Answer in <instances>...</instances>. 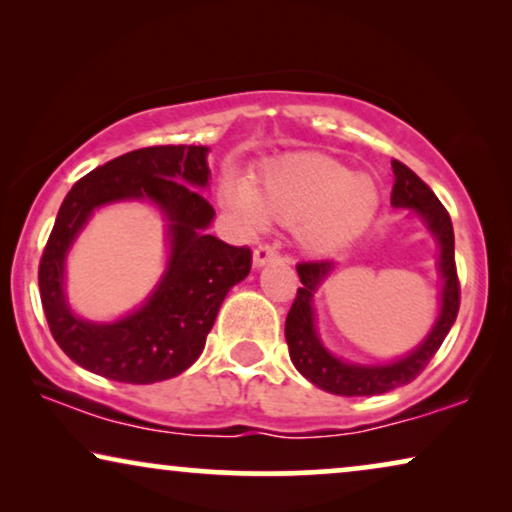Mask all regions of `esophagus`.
Masks as SVG:
<instances>
[{
    "label": "esophagus",
    "instance_id": "1",
    "mask_svg": "<svg viewBox=\"0 0 512 512\" xmlns=\"http://www.w3.org/2000/svg\"><path fill=\"white\" fill-rule=\"evenodd\" d=\"M279 258H282V254H279L272 244H261V247L254 251V268H263V265L275 263Z\"/></svg>",
    "mask_w": 512,
    "mask_h": 512
}]
</instances>
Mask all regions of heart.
I'll use <instances>...</instances> for the list:
<instances>
[{
	"instance_id": "1",
	"label": "heart",
	"mask_w": 512,
	"mask_h": 512,
	"mask_svg": "<svg viewBox=\"0 0 512 512\" xmlns=\"http://www.w3.org/2000/svg\"><path fill=\"white\" fill-rule=\"evenodd\" d=\"M221 200L249 226L270 219L300 223V240L319 256H333L359 240L380 207V191L366 174L324 156H305L268 167L258 188L228 177Z\"/></svg>"
}]
</instances>
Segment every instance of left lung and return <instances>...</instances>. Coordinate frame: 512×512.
<instances>
[{"label":"left lung","instance_id":"obj_1","mask_svg":"<svg viewBox=\"0 0 512 512\" xmlns=\"http://www.w3.org/2000/svg\"><path fill=\"white\" fill-rule=\"evenodd\" d=\"M394 167V188H391V207L410 209L438 242V272L443 289H440L438 317L433 321L429 335L401 359L389 363H349L326 349L319 338L317 321H314V293L335 270L331 261L300 263L298 277L303 286L286 314V345L293 366L305 380L317 384L319 389L338 396H380L387 391L403 387L415 380L433 359L438 347L450 333L459 312V279L454 265V230L447 209L440 205L436 193L417 177L410 167L398 160H391Z\"/></svg>","mask_w":512,"mask_h":512}]
</instances>
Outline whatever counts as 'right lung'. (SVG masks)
I'll use <instances>...</instances> for the list:
<instances>
[{"instance_id": "right-lung-1", "label": "right lung", "mask_w": 512, "mask_h": 512, "mask_svg": "<svg viewBox=\"0 0 512 512\" xmlns=\"http://www.w3.org/2000/svg\"><path fill=\"white\" fill-rule=\"evenodd\" d=\"M207 146H149L104 163L62 200L39 263L41 305L55 342L74 363L107 380L153 384L191 368L205 349L223 298L251 270V251L207 235L214 207ZM151 201L166 219V272L145 303L116 322H90L66 303L64 261L95 208Z\"/></svg>"}]
</instances>
